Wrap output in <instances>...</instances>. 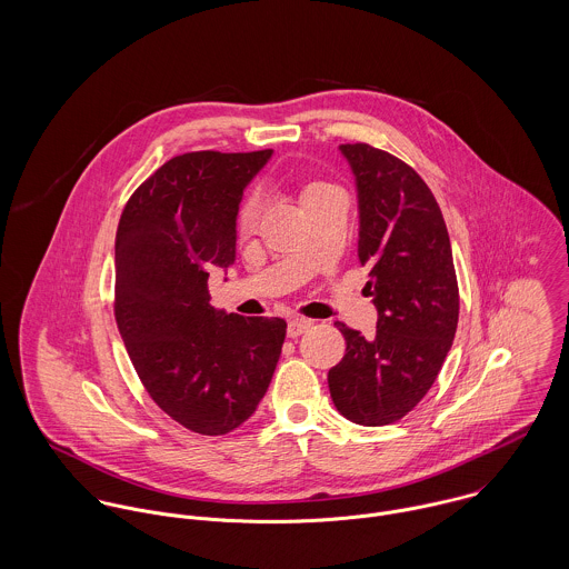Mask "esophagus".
Returning <instances> with one entry per match:
<instances>
[{
    "label": "esophagus",
    "mask_w": 569,
    "mask_h": 569,
    "mask_svg": "<svg viewBox=\"0 0 569 569\" xmlns=\"http://www.w3.org/2000/svg\"><path fill=\"white\" fill-rule=\"evenodd\" d=\"M313 326V320H307V318H300V320H291L287 326V335L289 337H300L305 330H309Z\"/></svg>",
    "instance_id": "1"
}]
</instances>
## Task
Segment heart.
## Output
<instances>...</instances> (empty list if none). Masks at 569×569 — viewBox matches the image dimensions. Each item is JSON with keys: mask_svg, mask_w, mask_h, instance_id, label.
I'll use <instances>...</instances> for the list:
<instances>
[{"mask_svg": "<svg viewBox=\"0 0 569 569\" xmlns=\"http://www.w3.org/2000/svg\"><path fill=\"white\" fill-rule=\"evenodd\" d=\"M258 212H260V197H249L241 208V214H239V223L241 228H251L258 219Z\"/></svg>", "mask_w": 569, "mask_h": 569, "instance_id": "obj_1", "label": "heart"}]
</instances>
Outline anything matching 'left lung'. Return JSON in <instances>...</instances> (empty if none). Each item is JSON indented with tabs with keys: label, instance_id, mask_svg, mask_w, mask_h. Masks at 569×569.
I'll list each match as a JSON object with an SVG mask.
<instances>
[{
	"label": "left lung",
	"instance_id": "1",
	"mask_svg": "<svg viewBox=\"0 0 569 569\" xmlns=\"http://www.w3.org/2000/svg\"><path fill=\"white\" fill-rule=\"evenodd\" d=\"M359 190V262L379 311L375 337L335 322L343 359L328 370L335 407L352 422L401 420L433 386L453 343L460 291L449 232L422 177L366 142L341 144Z\"/></svg>",
	"mask_w": 569,
	"mask_h": 569
}]
</instances>
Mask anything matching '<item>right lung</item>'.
Listing matches in <instances>:
<instances>
[{"label": "right lung", "mask_w": 569, "mask_h": 569, "mask_svg": "<svg viewBox=\"0 0 569 569\" xmlns=\"http://www.w3.org/2000/svg\"><path fill=\"white\" fill-rule=\"evenodd\" d=\"M271 158L192 151L129 197L116 232L113 316L140 383L181 427H241L273 377L287 322L210 307L208 269L230 267L249 179Z\"/></svg>", "instance_id": "add662e5"}]
</instances>
